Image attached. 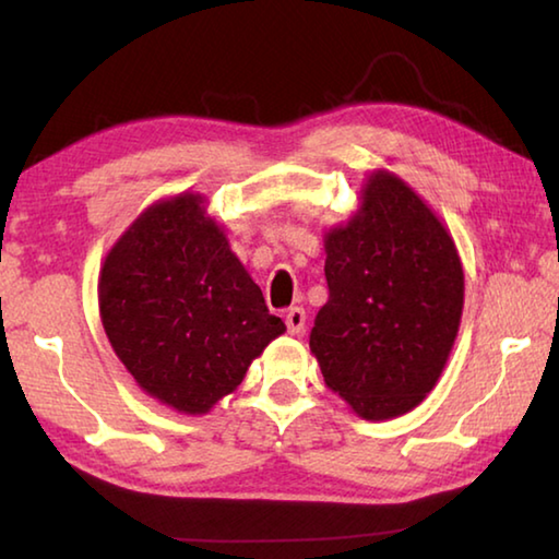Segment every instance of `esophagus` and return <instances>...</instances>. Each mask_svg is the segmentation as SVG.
Returning <instances> with one entry per match:
<instances>
[{
    "label": "esophagus",
    "instance_id": "obj_1",
    "mask_svg": "<svg viewBox=\"0 0 559 559\" xmlns=\"http://www.w3.org/2000/svg\"><path fill=\"white\" fill-rule=\"evenodd\" d=\"M286 325L290 335H300L302 328H306V310L300 306H293L286 310Z\"/></svg>",
    "mask_w": 559,
    "mask_h": 559
}]
</instances>
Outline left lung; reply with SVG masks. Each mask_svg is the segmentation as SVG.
Segmentation results:
<instances>
[{
  "label": "left lung",
  "instance_id": "1",
  "mask_svg": "<svg viewBox=\"0 0 559 559\" xmlns=\"http://www.w3.org/2000/svg\"><path fill=\"white\" fill-rule=\"evenodd\" d=\"M328 302L310 330L325 384L365 419L414 409L459 333L463 271L451 236L394 175L365 187L362 214L325 239Z\"/></svg>",
  "mask_w": 559,
  "mask_h": 559
}]
</instances>
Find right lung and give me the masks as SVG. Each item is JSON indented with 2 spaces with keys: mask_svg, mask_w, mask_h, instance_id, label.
<instances>
[{
  "mask_svg": "<svg viewBox=\"0 0 559 559\" xmlns=\"http://www.w3.org/2000/svg\"><path fill=\"white\" fill-rule=\"evenodd\" d=\"M98 300L128 372L187 414L234 392L286 330L194 194L155 204L130 226L100 271Z\"/></svg>",
  "mask_w": 559,
  "mask_h": 559,
  "instance_id": "add662e5",
  "label": "right lung"
}]
</instances>
